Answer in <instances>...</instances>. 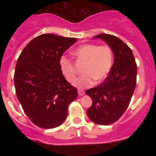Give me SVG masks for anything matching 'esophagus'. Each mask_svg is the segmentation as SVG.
<instances>
[{"instance_id": "1", "label": "esophagus", "mask_w": 156, "mask_h": 156, "mask_svg": "<svg viewBox=\"0 0 156 156\" xmlns=\"http://www.w3.org/2000/svg\"><path fill=\"white\" fill-rule=\"evenodd\" d=\"M78 94H79L80 96H83V95H84V94H85L84 91L82 90V89H78Z\"/></svg>"}]
</instances>
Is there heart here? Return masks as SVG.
<instances>
[{"label": "heart", "mask_w": 156, "mask_h": 156, "mask_svg": "<svg viewBox=\"0 0 156 156\" xmlns=\"http://www.w3.org/2000/svg\"><path fill=\"white\" fill-rule=\"evenodd\" d=\"M72 54L78 62L83 63L82 71L84 74L73 83L78 88L92 87L94 80L98 82L101 81L112 68L113 51L108 44H83L73 51ZM59 65L64 78L68 81H73L76 77L77 70L73 61L65 55H62L59 60Z\"/></svg>", "instance_id": "obj_1"}]
</instances>
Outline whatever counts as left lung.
<instances>
[{
  "label": "left lung",
  "mask_w": 156,
  "mask_h": 156,
  "mask_svg": "<svg viewBox=\"0 0 156 156\" xmlns=\"http://www.w3.org/2000/svg\"><path fill=\"white\" fill-rule=\"evenodd\" d=\"M93 38L104 40L114 55V64L104 81L86 91L92 99L87 116L96 124L106 125L117 121L128 108L136 86L137 65L131 49L119 38L108 34Z\"/></svg>",
  "instance_id": "obj_1"
}]
</instances>
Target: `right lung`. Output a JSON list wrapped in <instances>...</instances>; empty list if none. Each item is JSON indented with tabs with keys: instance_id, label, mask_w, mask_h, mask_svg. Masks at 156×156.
<instances>
[{
	"instance_id": "add662e5",
	"label": "right lung",
	"mask_w": 156,
	"mask_h": 156,
	"mask_svg": "<svg viewBox=\"0 0 156 156\" xmlns=\"http://www.w3.org/2000/svg\"><path fill=\"white\" fill-rule=\"evenodd\" d=\"M76 38L44 34L32 39L21 52L14 81L17 99L34 124L49 129L67 117L78 91L65 79L59 60Z\"/></svg>"
}]
</instances>
